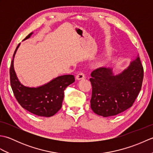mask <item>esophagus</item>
<instances>
[{
  "label": "esophagus",
  "instance_id": "esophagus-1",
  "mask_svg": "<svg viewBox=\"0 0 153 153\" xmlns=\"http://www.w3.org/2000/svg\"><path fill=\"white\" fill-rule=\"evenodd\" d=\"M76 79L77 80H80V79H85V74L83 73H79L76 76Z\"/></svg>",
  "mask_w": 153,
  "mask_h": 153
}]
</instances>
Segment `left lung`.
<instances>
[{"mask_svg": "<svg viewBox=\"0 0 153 153\" xmlns=\"http://www.w3.org/2000/svg\"><path fill=\"white\" fill-rule=\"evenodd\" d=\"M91 108L103 117L118 114L132 106L141 89L143 68L139 56L118 75L112 68H99L92 71Z\"/></svg>", "mask_w": 153, "mask_h": 153, "instance_id": "left-lung-1", "label": "left lung"}]
</instances>
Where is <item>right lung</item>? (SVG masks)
Here are the masks:
<instances>
[{
    "instance_id": "1",
    "label": "right lung",
    "mask_w": 153,
    "mask_h": 153,
    "mask_svg": "<svg viewBox=\"0 0 153 153\" xmlns=\"http://www.w3.org/2000/svg\"><path fill=\"white\" fill-rule=\"evenodd\" d=\"M29 34L24 40L31 37ZM19 43L13 55L10 68L11 87L16 100L24 109L39 116L51 117L54 115L62 107L64 91L66 87L75 82L73 75L58 76L51 82L37 87L24 86L19 82L14 69V58Z\"/></svg>"
}]
</instances>
